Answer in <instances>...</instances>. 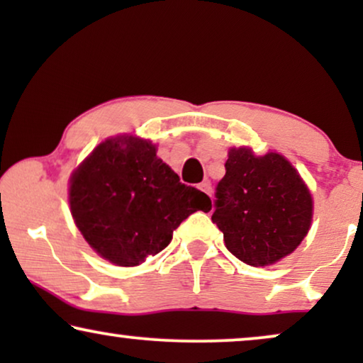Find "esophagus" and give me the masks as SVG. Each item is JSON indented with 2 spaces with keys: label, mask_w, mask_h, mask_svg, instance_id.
I'll return each instance as SVG.
<instances>
[{
  "label": "esophagus",
  "mask_w": 363,
  "mask_h": 363,
  "mask_svg": "<svg viewBox=\"0 0 363 363\" xmlns=\"http://www.w3.org/2000/svg\"><path fill=\"white\" fill-rule=\"evenodd\" d=\"M198 188H200L201 191H205L206 195L211 198V193H213V191H211V185H210V182H203V183H200V185H198Z\"/></svg>",
  "instance_id": "esophagus-1"
}]
</instances>
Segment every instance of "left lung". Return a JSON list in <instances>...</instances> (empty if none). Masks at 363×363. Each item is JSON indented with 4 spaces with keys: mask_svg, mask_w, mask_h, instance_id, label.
Returning a JSON list of instances; mask_svg holds the SVG:
<instances>
[{
    "mask_svg": "<svg viewBox=\"0 0 363 363\" xmlns=\"http://www.w3.org/2000/svg\"><path fill=\"white\" fill-rule=\"evenodd\" d=\"M216 186L211 220L231 255L250 266H269L291 255L312 221V196L299 172L276 152L256 157L230 148Z\"/></svg>",
    "mask_w": 363,
    "mask_h": 363,
    "instance_id": "8db88e82",
    "label": "left lung"
}]
</instances>
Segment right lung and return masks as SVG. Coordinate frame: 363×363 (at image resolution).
Instances as JSON below:
<instances>
[{
	"instance_id": "right-lung-1",
	"label": "right lung",
	"mask_w": 363,
	"mask_h": 363,
	"mask_svg": "<svg viewBox=\"0 0 363 363\" xmlns=\"http://www.w3.org/2000/svg\"><path fill=\"white\" fill-rule=\"evenodd\" d=\"M69 205L92 250L125 267L165 250L191 213L211 210L206 193L183 185L157 147L133 135L94 148L71 175Z\"/></svg>"
}]
</instances>
